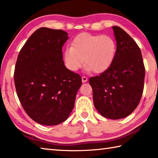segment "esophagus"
Segmentation results:
<instances>
[{
    "label": "esophagus",
    "instance_id": "obj_1",
    "mask_svg": "<svg viewBox=\"0 0 158 158\" xmlns=\"http://www.w3.org/2000/svg\"><path fill=\"white\" fill-rule=\"evenodd\" d=\"M81 81H82L83 83H85V82H86V81H88V78H87L86 77L83 76V77H81Z\"/></svg>",
    "mask_w": 158,
    "mask_h": 158
}]
</instances>
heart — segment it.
Returning a JSON list of instances; mask_svg holds the SVG:
<instances>
[{
    "label": "heart",
    "instance_id": "1",
    "mask_svg": "<svg viewBox=\"0 0 158 158\" xmlns=\"http://www.w3.org/2000/svg\"><path fill=\"white\" fill-rule=\"evenodd\" d=\"M117 45L113 37L81 33L72 42L71 47L64 52V61L71 71H77L84 64L94 73L107 70L114 59Z\"/></svg>",
    "mask_w": 158,
    "mask_h": 158
}]
</instances>
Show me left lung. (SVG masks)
Listing matches in <instances>:
<instances>
[{"label": "left lung", "instance_id": "left-lung-1", "mask_svg": "<svg viewBox=\"0 0 158 158\" xmlns=\"http://www.w3.org/2000/svg\"><path fill=\"white\" fill-rule=\"evenodd\" d=\"M117 43L113 64L99 76L90 77L94 106L103 117L119 119L138 106L144 90L145 68L135 41L117 26L113 27Z\"/></svg>", "mask_w": 158, "mask_h": 158}]
</instances>
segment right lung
<instances>
[{
    "instance_id": "obj_1",
    "label": "right lung",
    "mask_w": 158,
    "mask_h": 158,
    "mask_svg": "<svg viewBox=\"0 0 158 158\" xmlns=\"http://www.w3.org/2000/svg\"><path fill=\"white\" fill-rule=\"evenodd\" d=\"M68 34L61 30L39 28L17 59V95L26 113L40 124L54 126L65 121L81 85V76L67 69L63 60L62 47Z\"/></svg>"
}]
</instances>
